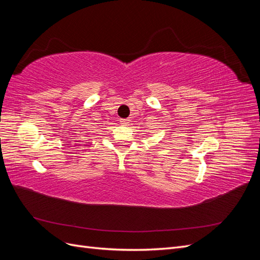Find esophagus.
I'll return each mask as SVG.
<instances>
[{
	"label": "esophagus",
	"mask_w": 260,
	"mask_h": 260,
	"mask_svg": "<svg viewBox=\"0 0 260 260\" xmlns=\"http://www.w3.org/2000/svg\"><path fill=\"white\" fill-rule=\"evenodd\" d=\"M129 122H130L129 119H120V123H122V124H124V125L129 124Z\"/></svg>",
	"instance_id": "1"
}]
</instances>
